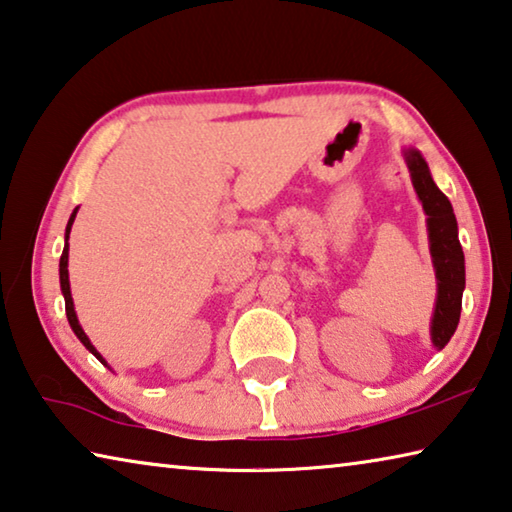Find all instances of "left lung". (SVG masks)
<instances>
[{
	"label": "left lung",
	"mask_w": 512,
	"mask_h": 512,
	"mask_svg": "<svg viewBox=\"0 0 512 512\" xmlns=\"http://www.w3.org/2000/svg\"><path fill=\"white\" fill-rule=\"evenodd\" d=\"M403 159L410 170V180L424 207L428 248H431L433 269L437 280L435 310L431 319V342L442 351L458 328L465 291V255L458 241V221L449 198L437 189L426 159L415 148H405Z\"/></svg>",
	"instance_id": "1"
}]
</instances>
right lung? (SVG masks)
<instances>
[{
	"label": "right lung",
	"instance_id": "add662e5",
	"mask_svg": "<svg viewBox=\"0 0 512 512\" xmlns=\"http://www.w3.org/2000/svg\"><path fill=\"white\" fill-rule=\"evenodd\" d=\"M79 209V207H77ZM77 209L75 212L70 214V221L66 225V246H63V255H61V262H59V280H61V294L63 298H66V314H68V323L72 332H75L77 339L81 344H84L88 351H91L97 360H100L104 367H109L107 360L102 358L100 351L91 344V339H88V335L84 332V328L79 326V319H77V312H75V303H72V294H70V278H68V239H70V230H72V223H75V216H77ZM111 369V367H109Z\"/></svg>",
	"mask_w": 512,
	"mask_h": 512
}]
</instances>
